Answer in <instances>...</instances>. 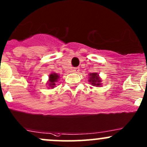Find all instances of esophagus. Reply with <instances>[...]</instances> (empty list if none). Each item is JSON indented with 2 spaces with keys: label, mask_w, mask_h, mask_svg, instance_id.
<instances>
[{
  "label": "esophagus",
  "mask_w": 147,
  "mask_h": 147,
  "mask_svg": "<svg viewBox=\"0 0 147 147\" xmlns=\"http://www.w3.org/2000/svg\"><path fill=\"white\" fill-rule=\"evenodd\" d=\"M79 71H80L79 68H74L73 70H72V71L74 72V73H78Z\"/></svg>",
  "instance_id": "esophagus-1"
}]
</instances>
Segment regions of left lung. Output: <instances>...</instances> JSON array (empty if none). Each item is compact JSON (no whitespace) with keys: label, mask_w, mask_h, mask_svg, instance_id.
<instances>
[{"label":"left lung","mask_w":147,"mask_h":147,"mask_svg":"<svg viewBox=\"0 0 147 147\" xmlns=\"http://www.w3.org/2000/svg\"><path fill=\"white\" fill-rule=\"evenodd\" d=\"M89 82L92 83V86H100L101 80L99 78V75L97 73H92L90 74Z\"/></svg>","instance_id":"1"}]
</instances>
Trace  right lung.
Wrapping results in <instances>:
<instances>
[{
  "label": "right lung",
  "instance_id": "1",
  "mask_svg": "<svg viewBox=\"0 0 147 147\" xmlns=\"http://www.w3.org/2000/svg\"><path fill=\"white\" fill-rule=\"evenodd\" d=\"M59 78V75L57 74H51L49 76V85L51 88H53L55 85V83L57 81V80Z\"/></svg>",
  "mask_w": 147,
  "mask_h": 147
}]
</instances>
